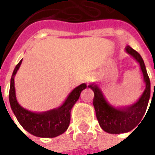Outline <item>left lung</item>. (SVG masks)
Returning a JSON list of instances; mask_svg holds the SVG:
<instances>
[{
    "label": "left lung",
    "instance_id": "1",
    "mask_svg": "<svg viewBox=\"0 0 155 155\" xmlns=\"http://www.w3.org/2000/svg\"><path fill=\"white\" fill-rule=\"evenodd\" d=\"M125 51L130 54L139 63L143 75V82L145 84L144 91H143L142 94L135 103L130 106H112L107 102L101 89L98 87L96 84L92 83L88 86L90 89L93 90L94 94L93 105L95 110V115L99 125H100L102 130L111 134L125 133L132 130L140 123V121L144 116L151 96V83L145 68L144 61H143L141 56L130 46H127L125 48ZM153 99V95L152 98V103Z\"/></svg>",
    "mask_w": 155,
    "mask_h": 155
}]
</instances>
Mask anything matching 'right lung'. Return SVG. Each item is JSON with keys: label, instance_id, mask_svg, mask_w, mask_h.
<instances>
[{"label": "right lung", "instance_id": "add662e5", "mask_svg": "<svg viewBox=\"0 0 155 155\" xmlns=\"http://www.w3.org/2000/svg\"><path fill=\"white\" fill-rule=\"evenodd\" d=\"M23 59L15 66L10 83L9 101L15 116L20 125L30 134L41 138H54L64 133L71 121V111L79 99L83 90L87 86L82 84L75 87L59 107L44 112H34L24 108L17 101L15 87V77Z\"/></svg>", "mask_w": 155, "mask_h": 155}]
</instances>
